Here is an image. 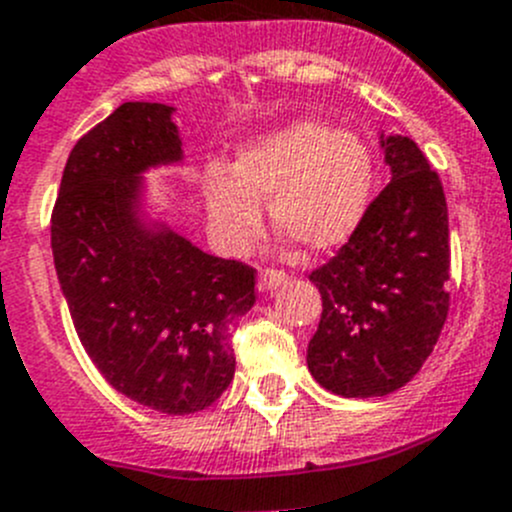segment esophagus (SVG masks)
I'll use <instances>...</instances> for the list:
<instances>
[{"label": "esophagus", "mask_w": 512, "mask_h": 512, "mask_svg": "<svg viewBox=\"0 0 512 512\" xmlns=\"http://www.w3.org/2000/svg\"><path fill=\"white\" fill-rule=\"evenodd\" d=\"M285 280H287V275L282 270H275V267H262L257 287H260L262 292H270V290H277V287H280Z\"/></svg>", "instance_id": "1"}]
</instances>
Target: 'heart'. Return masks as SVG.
Listing matches in <instances>:
<instances>
[{"label":"heart","instance_id":"b5f03b06","mask_svg":"<svg viewBox=\"0 0 512 512\" xmlns=\"http://www.w3.org/2000/svg\"><path fill=\"white\" fill-rule=\"evenodd\" d=\"M370 187V147L355 132L305 119L252 142L232 170L207 167V217L212 235L237 250L260 230V200H270L277 230L325 252L360 225Z\"/></svg>","mask_w":512,"mask_h":512}]
</instances>
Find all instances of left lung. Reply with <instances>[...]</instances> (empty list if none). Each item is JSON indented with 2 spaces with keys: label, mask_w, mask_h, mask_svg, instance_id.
Segmentation results:
<instances>
[{
  "label": "left lung",
  "mask_w": 512,
  "mask_h": 512,
  "mask_svg": "<svg viewBox=\"0 0 512 512\" xmlns=\"http://www.w3.org/2000/svg\"><path fill=\"white\" fill-rule=\"evenodd\" d=\"M382 147L393 180L337 255L310 272L322 315L307 367L342 398H382L413 380L450 310L443 182L410 137Z\"/></svg>",
  "instance_id": "obj_1"
}]
</instances>
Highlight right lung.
<instances>
[{"label": "right lung", "mask_w": 512, "mask_h": 512, "mask_svg": "<svg viewBox=\"0 0 512 512\" xmlns=\"http://www.w3.org/2000/svg\"><path fill=\"white\" fill-rule=\"evenodd\" d=\"M170 112L124 102L79 137L49 230L59 285L94 367L135 403L190 415L232 382L230 332L255 305L257 270L137 222V172L182 155Z\"/></svg>", "instance_id": "right-lung-1"}]
</instances>
